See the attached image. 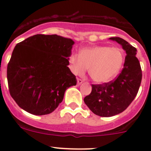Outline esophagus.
I'll list each match as a JSON object with an SVG mask.
<instances>
[{
  "label": "esophagus",
  "instance_id": "34e87169",
  "mask_svg": "<svg viewBox=\"0 0 151 151\" xmlns=\"http://www.w3.org/2000/svg\"><path fill=\"white\" fill-rule=\"evenodd\" d=\"M83 81L82 80V79H81V78H78L77 79V83H78V85L81 84V83H83Z\"/></svg>",
  "mask_w": 151,
  "mask_h": 151
}]
</instances>
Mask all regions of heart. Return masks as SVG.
<instances>
[{
	"label": "heart",
	"mask_w": 151,
	"mask_h": 151,
	"mask_svg": "<svg viewBox=\"0 0 151 151\" xmlns=\"http://www.w3.org/2000/svg\"><path fill=\"white\" fill-rule=\"evenodd\" d=\"M124 63V54L119 48L94 46L83 49L79 56L71 54L69 67L75 75L82 76L88 69L94 82L105 83L117 76Z\"/></svg>",
	"instance_id": "b5f03b06"
}]
</instances>
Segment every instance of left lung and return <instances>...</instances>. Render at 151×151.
<instances>
[{"label":"left lung","instance_id":"left-lung-1","mask_svg":"<svg viewBox=\"0 0 151 151\" xmlns=\"http://www.w3.org/2000/svg\"><path fill=\"white\" fill-rule=\"evenodd\" d=\"M110 39L122 45L127 54L122 71L108 83L91 85V92L83 99L94 114L102 117L115 116L127 109L136 97L142 81L136 48L119 37Z\"/></svg>","mask_w":151,"mask_h":151}]
</instances>
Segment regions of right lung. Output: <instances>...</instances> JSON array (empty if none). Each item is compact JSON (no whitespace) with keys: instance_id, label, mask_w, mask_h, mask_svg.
I'll list each match as a JSON object with an SVG mask.
<instances>
[{"instance_id":"1","label":"right lung","mask_w":151,"mask_h":151,"mask_svg":"<svg viewBox=\"0 0 151 151\" xmlns=\"http://www.w3.org/2000/svg\"><path fill=\"white\" fill-rule=\"evenodd\" d=\"M74 41L57 35L37 34L17 44L7 67L9 92L17 104L35 116L52 113L65 91L76 86L68 67Z\"/></svg>"}]
</instances>
